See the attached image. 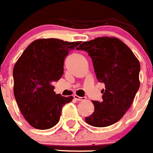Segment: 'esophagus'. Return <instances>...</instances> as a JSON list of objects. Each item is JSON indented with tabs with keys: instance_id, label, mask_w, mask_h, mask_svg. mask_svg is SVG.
Here are the masks:
<instances>
[{
	"instance_id": "obj_1",
	"label": "esophagus",
	"mask_w": 153,
	"mask_h": 153,
	"mask_svg": "<svg viewBox=\"0 0 153 153\" xmlns=\"http://www.w3.org/2000/svg\"><path fill=\"white\" fill-rule=\"evenodd\" d=\"M74 98L76 100H78V101H81V100H86L85 97H78L77 95H74Z\"/></svg>"
}]
</instances>
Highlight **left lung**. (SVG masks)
Segmentation results:
<instances>
[{"mask_svg":"<svg viewBox=\"0 0 153 153\" xmlns=\"http://www.w3.org/2000/svg\"><path fill=\"white\" fill-rule=\"evenodd\" d=\"M77 49L91 56L97 80L105 85L103 100L92 101L95 111L85 117L86 123L96 127L113 125L128 110L140 88V62L117 38L98 37L83 42Z\"/></svg>","mask_w":153,"mask_h":153,"instance_id":"obj_1","label":"left lung"}]
</instances>
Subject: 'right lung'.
I'll list each match as a JSON object with an SVG mask.
<instances>
[{
	"mask_svg": "<svg viewBox=\"0 0 153 153\" xmlns=\"http://www.w3.org/2000/svg\"><path fill=\"white\" fill-rule=\"evenodd\" d=\"M80 42L39 39L22 53L13 71V93L22 115L31 126L52 128L59 122L62 107L73 97H65L53 91L64 73V60Z\"/></svg>",
	"mask_w": 153,
	"mask_h": 153,
	"instance_id": "right-lung-1",
	"label": "right lung"
}]
</instances>
